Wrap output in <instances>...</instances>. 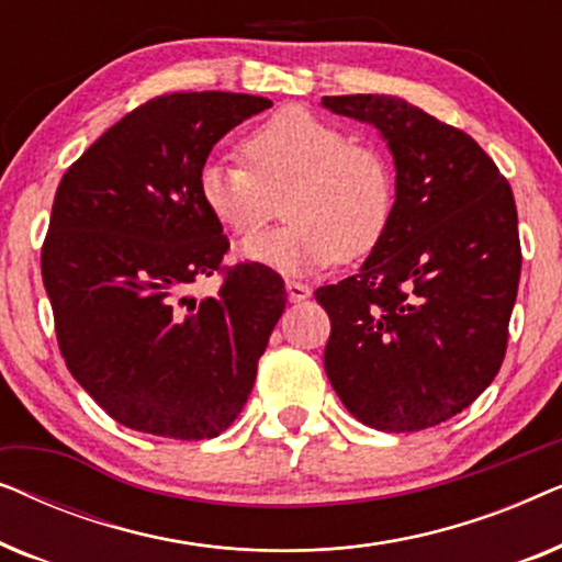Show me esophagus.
I'll return each mask as SVG.
<instances>
[{
    "instance_id": "esophagus-1",
    "label": "esophagus",
    "mask_w": 562,
    "mask_h": 562,
    "mask_svg": "<svg viewBox=\"0 0 562 562\" xmlns=\"http://www.w3.org/2000/svg\"><path fill=\"white\" fill-rule=\"evenodd\" d=\"M286 294L291 302H304V299L312 296V289L306 286V283H299V281H286Z\"/></svg>"
}]
</instances>
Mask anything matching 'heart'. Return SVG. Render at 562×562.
I'll return each instance as SVG.
<instances>
[{
  "instance_id": "1",
  "label": "heart",
  "mask_w": 562,
  "mask_h": 562,
  "mask_svg": "<svg viewBox=\"0 0 562 562\" xmlns=\"http://www.w3.org/2000/svg\"><path fill=\"white\" fill-rule=\"evenodd\" d=\"M245 164L204 160L199 202L237 237L271 217L281 194V227L248 237L237 256L286 276L314 273L337 258H360L386 235L396 183L389 158L304 106H283L243 137Z\"/></svg>"
}]
</instances>
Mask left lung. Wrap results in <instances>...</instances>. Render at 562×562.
<instances>
[{
  "instance_id": "left-lung-1",
  "label": "left lung",
  "mask_w": 562,
  "mask_h": 562,
  "mask_svg": "<svg viewBox=\"0 0 562 562\" xmlns=\"http://www.w3.org/2000/svg\"><path fill=\"white\" fill-rule=\"evenodd\" d=\"M322 106L379 130L396 168L386 235L356 276L314 294L333 322L327 379L368 427H435L502 368L521 268L512 187L471 135L404 99Z\"/></svg>"
}]
</instances>
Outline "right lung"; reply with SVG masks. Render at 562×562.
I'll use <instances>...</instances> for the list:
<instances>
[{"mask_svg": "<svg viewBox=\"0 0 562 562\" xmlns=\"http://www.w3.org/2000/svg\"><path fill=\"white\" fill-rule=\"evenodd\" d=\"M271 99L229 91L156 97L112 125L64 173L43 245L60 356L120 425L206 440L248 402L286 306L271 268H229L217 296L191 283L220 271L229 243L199 202L214 145Z\"/></svg>", "mask_w": 562, "mask_h": 562, "instance_id": "obj_1", "label": "right lung"}]
</instances>
